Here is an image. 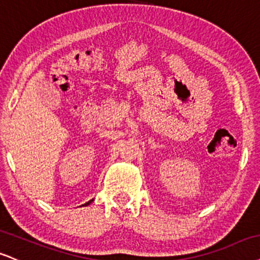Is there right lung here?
I'll return each instance as SVG.
<instances>
[{"label": "right lung", "instance_id": "1", "mask_svg": "<svg viewBox=\"0 0 260 260\" xmlns=\"http://www.w3.org/2000/svg\"><path fill=\"white\" fill-rule=\"evenodd\" d=\"M92 201H93V200H89V201H88V202H86V203H84V205H83V206H88V205H89V203H92Z\"/></svg>", "mask_w": 260, "mask_h": 260}]
</instances>
